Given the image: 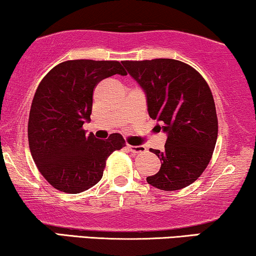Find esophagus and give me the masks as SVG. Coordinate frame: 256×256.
<instances>
[{
	"instance_id": "esophagus-1",
	"label": "esophagus",
	"mask_w": 256,
	"mask_h": 256,
	"mask_svg": "<svg viewBox=\"0 0 256 256\" xmlns=\"http://www.w3.org/2000/svg\"><path fill=\"white\" fill-rule=\"evenodd\" d=\"M127 148L130 150L132 152H134V154L144 152L146 150L144 146H130V144H127Z\"/></svg>"
}]
</instances>
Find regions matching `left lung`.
<instances>
[{
    "instance_id": "obj_1",
    "label": "left lung",
    "mask_w": 256,
    "mask_h": 256,
    "mask_svg": "<svg viewBox=\"0 0 256 256\" xmlns=\"http://www.w3.org/2000/svg\"><path fill=\"white\" fill-rule=\"evenodd\" d=\"M146 94L150 118L162 124L163 152L150 149L160 169L146 182L163 191L186 188L208 166L218 138V118L208 84L192 66L176 59L124 60Z\"/></svg>"
}]
</instances>
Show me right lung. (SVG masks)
<instances>
[{"label": "right lung", "mask_w": 256, "mask_h": 256, "mask_svg": "<svg viewBox=\"0 0 256 256\" xmlns=\"http://www.w3.org/2000/svg\"><path fill=\"white\" fill-rule=\"evenodd\" d=\"M114 74H127L118 60H66L37 87L28 122L29 148L37 169L59 191L73 194L94 186L108 156L126 146L118 132L104 141L82 128L90 118L96 85Z\"/></svg>", "instance_id": "add662e5"}]
</instances>
